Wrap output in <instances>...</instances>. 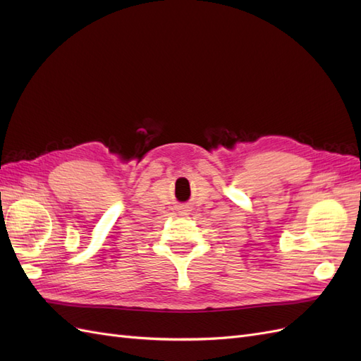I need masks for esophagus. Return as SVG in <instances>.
<instances>
[{"label": "esophagus", "instance_id": "obj_1", "mask_svg": "<svg viewBox=\"0 0 361 361\" xmlns=\"http://www.w3.org/2000/svg\"><path fill=\"white\" fill-rule=\"evenodd\" d=\"M178 212H180V214H181V215H189V212H190V207H189V206H181Z\"/></svg>", "mask_w": 361, "mask_h": 361}]
</instances>
